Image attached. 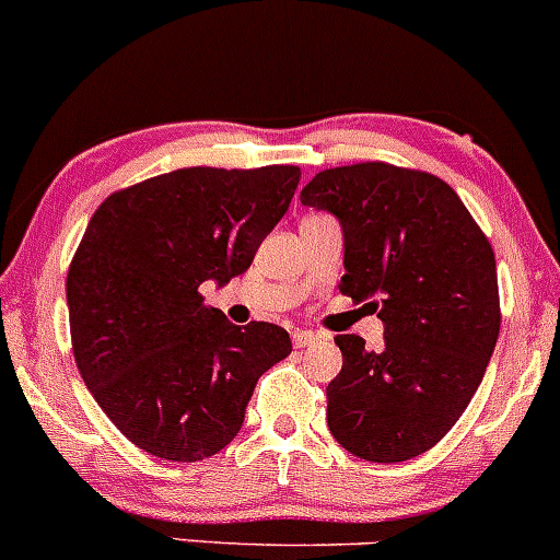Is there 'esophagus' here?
<instances>
[{
  "label": "esophagus",
  "mask_w": 560,
  "mask_h": 560,
  "mask_svg": "<svg viewBox=\"0 0 560 560\" xmlns=\"http://www.w3.org/2000/svg\"><path fill=\"white\" fill-rule=\"evenodd\" d=\"M320 339H326V336L315 334V330H293V347H296V350L312 347V345H315V341H320Z\"/></svg>",
  "instance_id": "1"
}]
</instances>
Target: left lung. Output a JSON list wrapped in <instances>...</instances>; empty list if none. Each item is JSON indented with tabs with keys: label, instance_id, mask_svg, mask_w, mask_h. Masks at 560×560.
I'll return each instance as SVG.
<instances>
[{
	"label": "left lung",
	"instance_id": "left-lung-1",
	"mask_svg": "<svg viewBox=\"0 0 560 560\" xmlns=\"http://www.w3.org/2000/svg\"><path fill=\"white\" fill-rule=\"evenodd\" d=\"M302 206L339 219V291L384 323L382 350L336 336L330 435L365 462L424 454L465 413L494 352L502 315L491 243L446 182L387 162L317 173Z\"/></svg>",
	"mask_w": 560,
	"mask_h": 560
}]
</instances>
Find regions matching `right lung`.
Wrapping results in <instances>:
<instances>
[{
	"mask_svg": "<svg viewBox=\"0 0 560 560\" xmlns=\"http://www.w3.org/2000/svg\"><path fill=\"white\" fill-rule=\"evenodd\" d=\"M299 178L296 165L182 167L114 191L90 219L66 278L71 347L138 448L171 462L219 454L258 376L291 354L285 328L232 326L200 285L250 267Z\"/></svg>",
	"mask_w": 560,
	"mask_h": 560,
	"instance_id": "right-lung-1",
	"label": "right lung"
}]
</instances>
